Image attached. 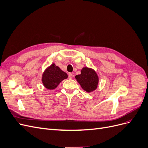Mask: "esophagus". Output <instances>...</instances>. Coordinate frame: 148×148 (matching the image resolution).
<instances>
[{
    "instance_id": "obj_1",
    "label": "esophagus",
    "mask_w": 148,
    "mask_h": 148,
    "mask_svg": "<svg viewBox=\"0 0 148 148\" xmlns=\"http://www.w3.org/2000/svg\"><path fill=\"white\" fill-rule=\"evenodd\" d=\"M73 75L72 73H70L69 74V79H71V78H73Z\"/></svg>"
}]
</instances>
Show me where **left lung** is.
I'll use <instances>...</instances> for the list:
<instances>
[{
	"mask_svg": "<svg viewBox=\"0 0 148 148\" xmlns=\"http://www.w3.org/2000/svg\"><path fill=\"white\" fill-rule=\"evenodd\" d=\"M75 78L81 87L88 92H92L97 88L99 77L96 71L91 68L83 67L81 74L76 75Z\"/></svg>",
	"mask_w": 148,
	"mask_h": 148,
	"instance_id": "obj_1",
	"label": "left lung"
}]
</instances>
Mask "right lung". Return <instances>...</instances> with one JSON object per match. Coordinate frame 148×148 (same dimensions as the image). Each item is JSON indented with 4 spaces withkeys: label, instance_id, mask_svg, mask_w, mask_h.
I'll use <instances>...</instances> for the list:
<instances>
[{
    "label": "right lung",
    "instance_id": "1",
    "mask_svg": "<svg viewBox=\"0 0 148 148\" xmlns=\"http://www.w3.org/2000/svg\"><path fill=\"white\" fill-rule=\"evenodd\" d=\"M67 78V74L53 63L44 71L42 83L46 88L52 90L56 88L62 81Z\"/></svg>",
    "mask_w": 148,
    "mask_h": 148
}]
</instances>
